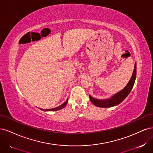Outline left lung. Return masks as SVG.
Wrapping results in <instances>:
<instances>
[{"label":"left lung","instance_id":"8db88e82","mask_svg":"<svg viewBox=\"0 0 153 153\" xmlns=\"http://www.w3.org/2000/svg\"><path fill=\"white\" fill-rule=\"evenodd\" d=\"M136 75H137V63L135 64V68H134L133 73L130 80H129L127 85L125 87L122 91L117 92V94L114 95L112 98L108 100H97V99L93 98L92 96H89V98L91 103L97 106L102 107V108L112 107V106L117 105L119 103H121L122 101L128 96V95L129 94V92H131L132 88L134 85V84H135Z\"/></svg>","mask_w":153,"mask_h":153}]
</instances>
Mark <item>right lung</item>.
<instances>
[{"mask_svg": "<svg viewBox=\"0 0 153 153\" xmlns=\"http://www.w3.org/2000/svg\"><path fill=\"white\" fill-rule=\"evenodd\" d=\"M68 98L66 100V101L64 102L62 105H61V106H57V107H55V108H51V109H42L41 108V110H45V111H56V110H61L62 108H63L64 107H65L66 105H67V103H68Z\"/></svg>", "mask_w": 153, "mask_h": 153, "instance_id": "add662e5", "label": "right lung"}]
</instances>
